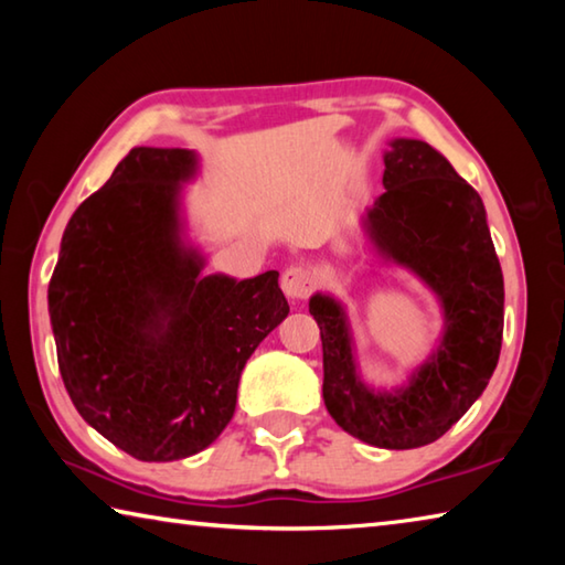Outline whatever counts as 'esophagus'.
<instances>
[{
  "label": "esophagus",
  "mask_w": 565,
  "mask_h": 565,
  "mask_svg": "<svg viewBox=\"0 0 565 565\" xmlns=\"http://www.w3.org/2000/svg\"><path fill=\"white\" fill-rule=\"evenodd\" d=\"M313 286H317V279H313V274L306 269V266H289V269L281 274V289L289 299H309Z\"/></svg>",
  "instance_id": "obj_1"
}]
</instances>
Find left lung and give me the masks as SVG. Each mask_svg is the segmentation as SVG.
I'll list each match as a JSON object with an SVG mask.
<instances>
[{
    "label": "left lung",
    "mask_w": 565,
    "mask_h": 565,
    "mask_svg": "<svg viewBox=\"0 0 565 565\" xmlns=\"http://www.w3.org/2000/svg\"><path fill=\"white\" fill-rule=\"evenodd\" d=\"M386 191L366 214L384 259L420 276L444 306V339L398 391L359 379L349 321L331 296L313 294L321 329L323 404L343 431L379 448L434 444L483 394L503 339V274L486 209L446 157L418 139H394L384 154Z\"/></svg>",
    "instance_id": "left-lung-1"
}]
</instances>
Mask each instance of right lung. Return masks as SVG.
Masks as SVG:
<instances>
[{
    "mask_svg": "<svg viewBox=\"0 0 565 565\" xmlns=\"http://www.w3.org/2000/svg\"><path fill=\"white\" fill-rule=\"evenodd\" d=\"M194 171L189 149H131L72 214L50 281L72 404L139 461L214 444L248 356L289 313L279 271L202 276L179 236V181Z\"/></svg>",
    "mask_w": 565,
    "mask_h": 565,
    "instance_id": "add662e5",
    "label": "right lung"
}]
</instances>
